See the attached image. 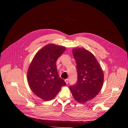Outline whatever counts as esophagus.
Returning <instances> with one entry per match:
<instances>
[{
  "label": "esophagus",
  "mask_w": 128,
  "mask_h": 128,
  "mask_svg": "<svg viewBox=\"0 0 128 128\" xmlns=\"http://www.w3.org/2000/svg\"><path fill=\"white\" fill-rule=\"evenodd\" d=\"M65 82H66V84H68V82H69V80L68 79H67L65 80Z\"/></svg>",
  "instance_id": "obj_1"
}]
</instances>
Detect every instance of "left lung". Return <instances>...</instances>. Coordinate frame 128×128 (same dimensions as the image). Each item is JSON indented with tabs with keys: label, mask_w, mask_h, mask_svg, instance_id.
Segmentation results:
<instances>
[{
	"label": "left lung",
	"mask_w": 128,
	"mask_h": 128,
	"mask_svg": "<svg viewBox=\"0 0 128 128\" xmlns=\"http://www.w3.org/2000/svg\"><path fill=\"white\" fill-rule=\"evenodd\" d=\"M76 63L77 80L70 86L74 98L80 103L95 98L101 91L104 73L94 56L84 48L72 49Z\"/></svg>",
	"instance_id": "obj_1"
}]
</instances>
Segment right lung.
<instances>
[{
  "mask_svg": "<svg viewBox=\"0 0 128 128\" xmlns=\"http://www.w3.org/2000/svg\"><path fill=\"white\" fill-rule=\"evenodd\" d=\"M62 46L49 44L34 56L27 72L31 90L39 98L49 101L56 97L61 87L66 85L57 71L56 62L65 51Z\"/></svg>",
  "mask_w": 128,
  "mask_h": 128,
  "instance_id": "right-lung-1",
  "label": "right lung"
}]
</instances>
